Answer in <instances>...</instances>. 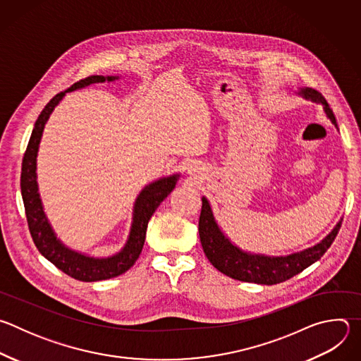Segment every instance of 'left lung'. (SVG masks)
I'll return each mask as SVG.
<instances>
[{
	"label": "left lung",
	"instance_id": "left-lung-1",
	"mask_svg": "<svg viewBox=\"0 0 361 361\" xmlns=\"http://www.w3.org/2000/svg\"><path fill=\"white\" fill-rule=\"evenodd\" d=\"M300 95L307 99H312L316 102H322L327 117L331 123L337 127L336 117L333 110L327 104L326 98L313 88H301ZM202 207L198 221V233L202 250L207 255L209 262L223 274L245 281V283H255V284H277L283 283L295 274L301 273L308 266H312L317 260H320L323 254L329 250L333 244L338 230L341 227V221L333 228V231L322 240L314 247L302 250L300 252H294L290 255H280V257H270L263 254H251L247 251L240 250L235 247L220 230L217 226L210 204L207 198L202 197Z\"/></svg>",
	"mask_w": 361,
	"mask_h": 361
}]
</instances>
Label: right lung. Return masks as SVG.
<instances>
[{
	"instance_id": "1",
	"label": "right lung",
	"mask_w": 361,
	"mask_h": 361,
	"mask_svg": "<svg viewBox=\"0 0 361 361\" xmlns=\"http://www.w3.org/2000/svg\"><path fill=\"white\" fill-rule=\"evenodd\" d=\"M118 77L91 75L84 80H80L78 82L73 84L68 90L59 92L57 95L51 98L34 124V128L24 154V159H23L21 194H23L27 223H28L32 241L38 248V251L48 262L53 263L57 269H60L67 276L80 281H99V280L113 279L126 273L134 266L142 250L147 226L151 216L157 210L161 201L174 190L178 180V174H174L170 177L160 178L144 187V190L140 192L134 204L131 231L124 248L116 255L107 257V259H94V257H88L81 252L73 251L57 238L56 233L53 231V228H51L42 210V204H41L38 185H37V173H35L37 152H38V145L41 141L45 123L48 121L49 114L53 113L56 106L63 99L66 92L74 91L77 88H82L94 82L114 81Z\"/></svg>"
}]
</instances>
